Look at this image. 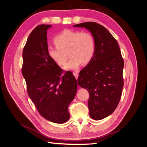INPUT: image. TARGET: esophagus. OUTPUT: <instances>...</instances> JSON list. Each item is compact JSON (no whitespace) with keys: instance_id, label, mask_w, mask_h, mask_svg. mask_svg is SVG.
<instances>
[{"instance_id":"esophagus-1","label":"esophagus","mask_w":147,"mask_h":147,"mask_svg":"<svg viewBox=\"0 0 147 147\" xmlns=\"http://www.w3.org/2000/svg\"><path fill=\"white\" fill-rule=\"evenodd\" d=\"M73 74H74V77L76 78V79H78V71H74V72H73Z\"/></svg>"}]
</instances>
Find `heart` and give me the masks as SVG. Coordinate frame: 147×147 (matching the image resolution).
I'll return each instance as SVG.
<instances>
[{"label": "heart", "mask_w": 147, "mask_h": 147, "mask_svg": "<svg viewBox=\"0 0 147 147\" xmlns=\"http://www.w3.org/2000/svg\"><path fill=\"white\" fill-rule=\"evenodd\" d=\"M54 42L56 46L47 47V54L54 62L63 66L68 51L71 57L64 67L65 69H76L82 63H89L96 53V40L87 31L66 29L54 37Z\"/></svg>", "instance_id": "obj_1"}]
</instances>
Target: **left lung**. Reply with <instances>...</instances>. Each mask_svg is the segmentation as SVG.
Wrapping results in <instances>:
<instances>
[{
    "instance_id": "8db88e82",
    "label": "left lung",
    "mask_w": 147,
    "mask_h": 147,
    "mask_svg": "<svg viewBox=\"0 0 147 147\" xmlns=\"http://www.w3.org/2000/svg\"><path fill=\"white\" fill-rule=\"evenodd\" d=\"M74 27H85L96 40L95 55L80 72L78 83L89 92L90 117L102 120L111 115L120 102L124 84V61L117 40L104 26L88 22Z\"/></svg>"
}]
</instances>
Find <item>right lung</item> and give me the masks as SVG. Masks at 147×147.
I'll use <instances>...</instances> for the list:
<instances>
[{"label":"right lung","instance_id":"right-lung-1","mask_svg":"<svg viewBox=\"0 0 147 147\" xmlns=\"http://www.w3.org/2000/svg\"><path fill=\"white\" fill-rule=\"evenodd\" d=\"M41 24L34 29L23 49L22 73L29 96L46 120L64 123L69 119L68 107L76 95L77 80L72 72L61 69L47 54V30Z\"/></svg>","mask_w":147,"mask_h":147}]
</instances>
